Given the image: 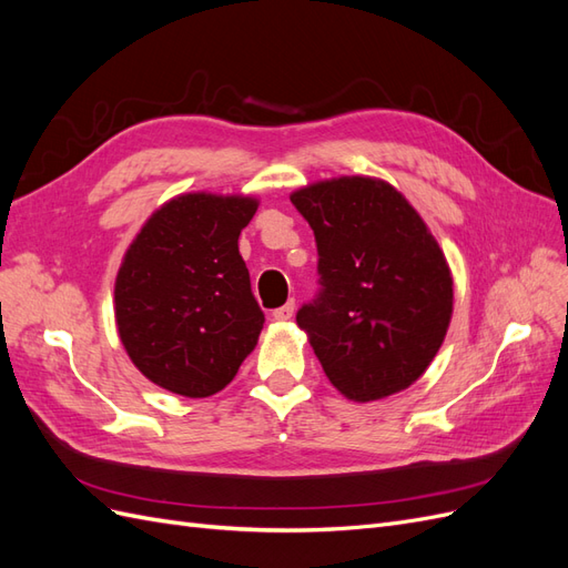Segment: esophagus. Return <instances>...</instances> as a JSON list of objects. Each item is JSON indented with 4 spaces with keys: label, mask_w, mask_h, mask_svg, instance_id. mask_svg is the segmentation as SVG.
I'll return each instance as SVG.
<instances>
[{
    "label": "esophagus",
    "mask_w": 568,
    "mask_h": 568,
    "mask_svg": "<svg viewBox=\"0 0 568 568\" xmlns=\"http://www.w3.org/2000/svg\"><path fill=\"white\" fill-rule=\"evenodd\" d=\"M294 313H296V301H288V303H284L282 307H277V311H272V320L286 322V320L294 317Z\"/></svg>",
    "instance_id": "obj_1"
}]
</instances>
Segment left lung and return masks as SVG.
Returning a JSON list of instances; mask_svg holds the SVG:
<instances>
[{
  "label": "left lung",
  "instance_id": "left-lung-1",
  "mask_svg": "<svg viewBox=\"0 0 568 568\" xmlns=\"http://www.w3.org/2000/svg\"><path fill=\"white\" fill-rule=\"evenodd\" d=\"M317 242L320 294L296 322L329 382L355 403L386 398L432 365L453 317L448 261L384 180L336 178L291 194Z\"/></svg>",
  "mask_w": 568,
  "mask_h": 568
}]
</instances>
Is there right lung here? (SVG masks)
I'll return each mask as SVG.
<instances>
[{
	"mask_svg": "<svg viewBox=\"0 0 568 568\" xmlns=\"http://www.w3.org/2000/svg\"><path fill=\"white\" fill-rule=\"evenodd\" d=\"M255 211L251 196L182 194L134 236L115 277V324L149 382L209 398L255 348L265 315L239 253Z\"/></svg>",
	"mask_w": 568,
	"mask_h": 568,
	"instance_id": "add662e5",
	"label": "right lung"
}]
</instances>
